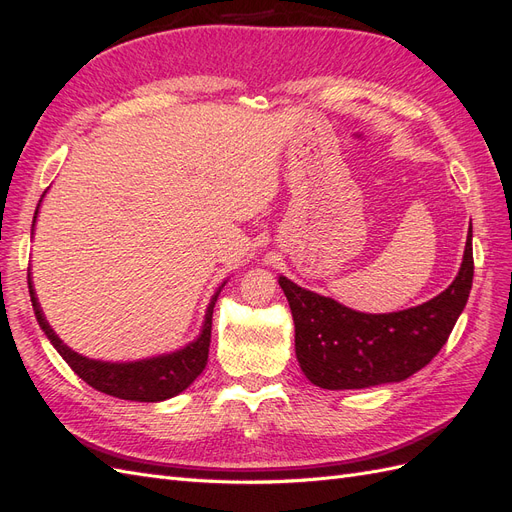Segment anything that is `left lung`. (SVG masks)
I'll return each instance as SVG.
<instances>
[{"instance_id": "left-lung-1", "label": "left lung", "mask_w": 512, "mask_h": 512, "mask_svg": "<svg viewBox=\"0 0 512 512\" xmlns=\"http://www.w3.org/2000/svg\"><path fill=\"white\" fill-rule=\"evenodd\" d=\"M474 277L472 224L459 273L431 301L363 314L280 275L294 320V350L307 380L329 391L401 382L440 352L468 303Z\"/></svg>"}]
</instances>
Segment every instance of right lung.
<instances>
[{"label": "right lung", "mask_w": 512, "mask_h": 512, "mask_svg": "<svg viewBox=\"0 0 512 512\" xmlns=\"http://www.w3.org/2000/svg\"><path fill=\"white\" fill-rule=\"evenodd\" d=\"M44 196V194H42ZM42 203V200H40ZM38 203V209H40ZM38 209L34 215V226L38 218ZM29 284V297H32L34 314L40 324L44 335L49 337L53 348L64 356V361L72 367V371L79 378H83L89 386H94L96 391L113 395L119 399H130V401H147V404H156V401H164L179 395L181 391L188 389V386L203 374V369L209 359V344H211V318H213V307L215 301L220 297V290L224 284L215 290L211 297V303L207 307L203 329H200L198 337L188 346H183L175 352L149 356V359L141 361H128V363H111V361H98L89 359L79 352L68 348L57 333L51 329V324L46 322L42 307L38 303L32 273L27 275Z\"/></svg>", "instance_id": "obj_1"}]
</instances>
